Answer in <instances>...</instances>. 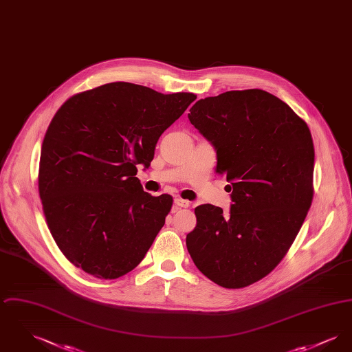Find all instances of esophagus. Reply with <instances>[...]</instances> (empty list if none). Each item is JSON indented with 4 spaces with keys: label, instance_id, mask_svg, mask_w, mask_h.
Here are the masks:
<instances>
[{
    "label": "esophagus",
    "instance_id": "esophagus-1",
    "mask_svg": "<svg viewBox=\"0 0 352 352\" xmlns=\"http://www.w3.org/2000/svg\"><path fill=\"white\" fill-rule=\"evenodd\" d=\"M174 203H175L177 207H181V208H188L190 207V201H186V199H181V198L174 199Z\"/></svg>",
    "mask_w": 352,
    "mask_h": 352
}]
</instances>
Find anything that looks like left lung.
Here are the masks:
<instances>
[{
  "label": "left lung",
  "mask_w": 352,
  "mask_h": 352,
  "mask_svg": "<svg viewBox=\"0 0 352 352\" xmlns=\"http://www.w3.org/2000/svg\"><path fill=\"white\" fill-rule=\"evenodd\" d=\"M190 122L217 151L231 208L201 204L186 236L194 264L215 284L239 289L284 258L313 201L314 145L306 122L263 89L197 101Z\"/></svg>",
  "instance_id": "obj_1"
}]
</instances>
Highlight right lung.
<instances>
[{
    "label": "right lung",
    "mask_w": 352,
    "mask_h": 352,
    "mask_svg": "<svg viewBox=\"0 0 352 352\" xmlns=\"http://www.w3.org/2000/svg\"><path fill=\"white\" fill-rule=\"evenodd\" d=\"M197 99L115 82L78 94L55 113L39 162V195L51 234L75 267L118 278L145 257L173 198L151 197L135 177L158 138Z\"/></svg>",
    "instance_id": "obj_1"
}]
</instances>
